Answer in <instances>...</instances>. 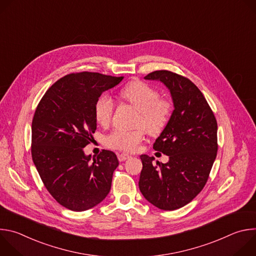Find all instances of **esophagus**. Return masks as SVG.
Here are the masks:
<instances>
[{
    "label": "esophagus",
    "instance_id": "1",
    "mask_svg": "<svg viewBox=\"0 0 256 256\" xmlns=\"http://www.w3.org/2000/svg\"><path fill=\"white\" fill-rule=\"evenodd\" d=\"M118 160L120 161V162H122V161H126V159H128V158H130V155H128V154H124V153H120V154H118Z\"/></svg>",
    "mask_w": 256,
    "mask_h": 256
}]
</instances>
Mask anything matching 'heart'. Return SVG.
I'll use <instances>...</instances> for the list:
<instances>
[{
  "label": "heart",
  "instance_id": "1",
  "mask_svg": "<svg viewBox=\"0 0 256 256\" xmlns=\"http://www.w3.org/2000/svg\"><path fill=\"white\" fill-rule=\"evenodd\" d=\"M120 97L140 110L138 126L148 132H161L168 124L172 114V103L168 99L160 98L158 90L151 85L134 81L120 91ZM114 112V101L107 94L101 95L95 103L94 114L98 124L108 126ZM142 128L132 130L116 128L105 138L107 147L120 151H134L144 140Z\"/></svg>",
  "mask_w": 256,
  "mask_h": 256
}]
</instances>
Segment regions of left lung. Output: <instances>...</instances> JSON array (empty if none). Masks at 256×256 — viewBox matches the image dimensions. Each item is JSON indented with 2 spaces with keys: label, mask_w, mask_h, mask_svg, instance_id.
Masks as SVG:
<instances>
[{
  "label": "left lung",
  "mask_w": 256,
  "mask_h": 256,
  "mask_svg": "<svg viewBox=\"0 0 256 256\" xmlns=\"http://www.w3.org/2000/svg\"><path fill=\"white\" fill-rule=\"evenodd\" d=\"M146 80L162 82L170 91L174 110L153 148L169 157L167 163L140 155L138 188L144 198L164 210L190 202L206 186L218 151L216 118L200 90L188 78L162 70Z\"/></svg>",
  "instance_id": "8db88e82"
}]
</instances>
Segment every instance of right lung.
I'll return each instance as SVG.
<instances>
[{"label":"right lung","mask_w":256,"mask_h":256,"mask_svg":"<svg viewBox=\"0 0 256 256\" xmlns=\"http://www.w3.org/2000/svg\"><path fill=\"white\" fill-rule=\"evenodd\" d=\"M122 79L90 72L70 74L58 80L36 107L32 160L52 196L70 210H89L110 192L116 155L103 150L91 160L84 148L96 130V101Z\"/></svg>","instance_id":"1"}]
</instances>
